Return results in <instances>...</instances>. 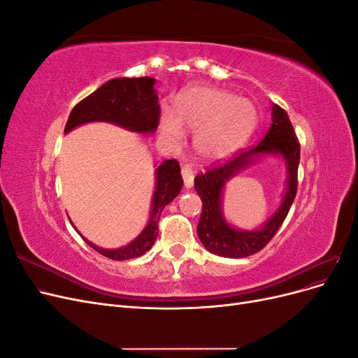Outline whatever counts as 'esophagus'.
Instances as JSON below:
<instances>
[{
  "label": "esophagus",
  "mask_w": 358,
  "mask_h": 358,
  "mask_svg": "<svg viewBox=\"0 0 358 358\" xmlns=\"http://www.w3.org/2000/svg\"><path fill=\"white\" fill-rule=\"evenodd\" d=\"M182 179L183 183H185V188H191L194 185V173L189 166H183L182 167Z\"/></svg>",
  "instance_id": "34e87169"
}]
</instances>
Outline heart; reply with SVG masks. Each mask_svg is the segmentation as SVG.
Wrapping results in <instances>:
<instances>
[{
  "label": "heart",
  "instance_id": "heart-1",
  "mask_svg": "<svg viewBox=\"0 0 358 358\" xmlns=\"http://www.w3.org/2000/svg\"><path fill=\"white\" fill-rule=\"evenodd\" d=\"M255 109L248 100L218 88L194 86L179 95L175 115L161 119L162 136L170 142L182 137V128L196 134V148L206 158L231 154L251 134Z\"/></svg>",
  "mask_w": 358,
  "mask_h": 358
}]
</instances>
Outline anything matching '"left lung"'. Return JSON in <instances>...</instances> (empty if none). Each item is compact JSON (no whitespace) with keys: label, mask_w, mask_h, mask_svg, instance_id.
<instances>
[{"label":"left lung","mask_w":358,"mask_h":358,"mask_svg":"<svg viewBox=\"0 0 358 358\" xmlns=\"http://www.w3.org/2000/svg\"><path fill=\"white\" fill-rule=\"evenodd\" d=\"M272 125L259 142L241 149L230 159L213 164L208 171L199 173L194 178V188L203 201L201 216L197 225V234L209 252L227 258H245L254 255L273 239V236L285 221L292 201L297 194V171L300 161V143L294 128L282 107L273 104ZM279 153L287 162L289 187L283 204L263 229L255 232H241L231 229L220 213V194L224 182L237 171L243 169L258 155Z\"/></svg>","instance_id":"obj_1"}]
</instances>
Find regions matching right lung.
Masks as SVG:
<instances>
[{
  "mask_svg": "<svg viewBox=\"0 0 358 358\" xmlns=\"http://www.w3.org/2000/svg\"><path fill=\"white\" fill-rule=\"evenodd\" d=\"M152 78H119L106 82L99 90L73 107L64 133L86 122L104 121L131 129L136 133H152L159 124L158 95ZM183 185L180 166L176 159H167L157 169V187L152 212L146 229L131 243L119 249H101L83 239L101 255L124 262L146 254L157 241L158 222L166 206L178 197Z\"/></svg>",
  "mask_w": 358,
  "mask_h": 358,
  "instance_id": "obj_1",
  "label": "right lung"
}]
</instances>
